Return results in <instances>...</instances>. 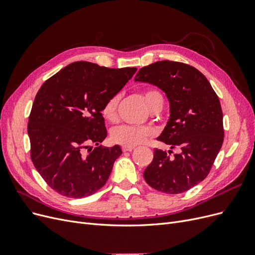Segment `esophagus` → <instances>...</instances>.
<instances>
[{
  "instance_id": "obj_1",
  "label": "esophagus",
  "mask_w": 255,
  "mask_h": 255,
  "mask_svg": "<svg viewBox=\"0 0 255 255\" xmlns=\"http://www.w3.org/2000/svg\"><path fill=\"white\" fill-rule=\"evenodd\" d=\"M135 149V146H122L123 152H130Z\"/></svg>"
}]
</instances>
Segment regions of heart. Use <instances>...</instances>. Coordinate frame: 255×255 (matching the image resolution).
I'll return each instance as SVG.
<instances>
[{
  "label": "heart",
  "mask_w": 255,
  "mask_h": 255,
  "mask_svg": "<svg viewBox=\"0 0 255 255\" xmlns=\"http://www.w3.org/2000/svg\"><path fill=\"white\" fill-rule=\"evenodd\" d=\"M146 107L153 112H159L164 106V97L156 89H148L142 94ZM120 101V96L115 95L111 97L103 104L101 114L103 118L114 122L118 118V105ZM154 136V130L146 127H134V126H120L112 129L111 138L112 140L123 146H136L145 143Z\"/></svg>",
  "instance_id": "obj_1"
}]
</instances>
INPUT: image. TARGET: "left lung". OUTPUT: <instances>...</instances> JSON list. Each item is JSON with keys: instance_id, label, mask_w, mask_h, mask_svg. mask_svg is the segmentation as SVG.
Returning <instances> with one entry per match:
<instances>
[{"instance_id": "8db88e82", "label": "left lung", "mask_w": 255, "mask_h": 255, "mask_svg": "<svg viewBox=\"0 0 255 255\" xmlns=\"http://www.w3.org/2000/svg\"><path fill=\"white\" fill-rule=\"evenodd\" d=\"M136 78L165 91L170 118L157 139L180 149L173 156L154 149L143 177L158 191L182 194L205 179L221 149L225 129L218 96L198 69L180 61H156Z\"/></svg>"}]
</instances>
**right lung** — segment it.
Instances as JSON below:
<instances>
[{
	"instance_id": "add662e5",
	"label": "right lung",
	"mask_w": 255,
	"mask_h": 255,
	"mask_svg": "<svg viewBox=\"0 0 255 255\" xmlns=\"http://www.w3.org/2000/svg\"><path fill=\"white\" fill-rule=\"evenodd\" d=\"M136 70L75 61L38 90L27 125L30 159L59 195L88 197L109 180L122 151L119 145L98 146L107 135L101 109ZM94 145L97 146L92 149Z\"/></svg>"
}]
</instances>
